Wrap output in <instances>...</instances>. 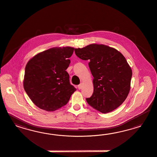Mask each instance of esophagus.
<instances>
[{
    "mask_svg": "<svg viewBox=\"0 0 157 157\" xmlns=\"http://www.w3.org/2000/svg\"><path fill=\"white\" fill-rule=\"evenodd\" d=\"M82 87V83H81V84H79V85L78 86V88L79 89H81Z\"/></svg>",
    "mask_w": 157,
    "mask_h": 157,
    "instance_id": "obj_1",
    "label": "esophagus"
}]
</instances>
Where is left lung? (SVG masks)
<instances>
[{
    "label": "left lung",
    "instance_id": "obj_1",
    "mask_svg": "<svg viewBox=\"0 0 157 157\" xmlns=\"http://www.w3.org/2000/svg\"><path fill=\"white\" fill-rule=\"evenodd\" d=\"M76 56L88 60L94 90L88 104L102 113L117 108L128 95L132 72L123 54L104 44L75 48Z\"/></svg>",
    "mask_w": 157,
    "mask_h": 157
}]
</instances>
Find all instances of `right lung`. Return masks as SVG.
Listing matches in <instances>:
<instances>
[{
	"label": "right lung",
	"mask_w": 157,
	"mask_h": 157,
	"mask_svg": "<svg viewBox=\"0 0 157 157\" xmlns=\"http://www.w3.org/2000/svg\"><path fill=\"white\" fill-rule=\"evenodd\" d=\"M74 48L53 47L38 53L27 63L23 85L39 108L53 112L66 105L76 90L66 71Z\"/></svg>",
	"instance_id": "1"
}]
</instances>
